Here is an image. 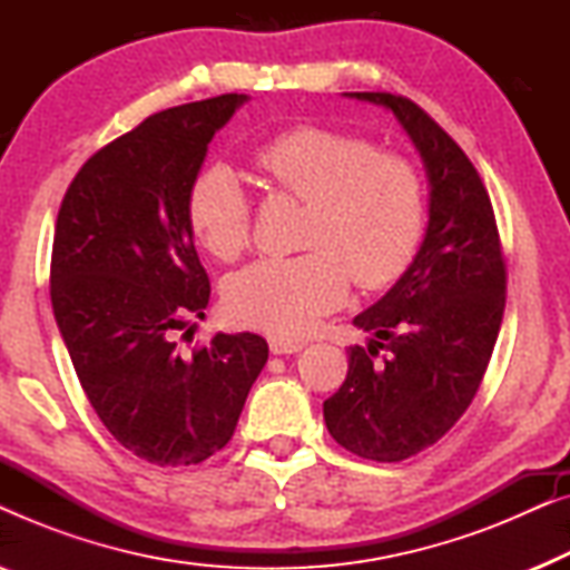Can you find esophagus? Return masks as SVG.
<instances>
[{
    "mask_svg": "<svg viewBox=\"0 0 570 570\" xmlns=\"http://www.w3.org/2000/svg\"><path fill=\"white\" fill-rule=\"evenodd\" d=\"M269 350H272V355H293V353H298V350H303V342L269 337Z\"/></svg>",
    "mask_w": 570,
    "mask_h": 570,
    "instance_id": "1",
    "label": "esophagus"
}]
</instances>
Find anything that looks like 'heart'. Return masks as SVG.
Here are the masks:
<instances>
[{
	"label": "heart",
	"instance_id": "heart-1",
	"mask_svg": "<svg viewBox=\"0 0 570 570\" xmlns=\"http://www.w3.org/2000/svg\"><path fill=\"white\" fill-rule=\"evenodd\" d=\"M254 166L285 197L306 202L301 248L262 259L225 287L233 322L275 337H301L357 287L392 285L417 252L425 223L423 178L407 158L350 131L301 124L264 139ZM194 238L220 262L252 244V199L223 163L199 168L186 189Z\"/></svg>",
	"mask_w": 570,
	"mask_h": 570
}]
</instances>
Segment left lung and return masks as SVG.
Segmentation results:
<instances>
[{
  "label": "left lung",
  "instance_id": "left-lung-1",
  "mask_svg": "<svg viewBox=\"0 0 570 570\" xmlns=\"http://www.w3.org/2000/svg\"><path fill=\"white\" fill-rule=\"evenodd\" d=\"M384 106L415 142L431 184L423 246L396 285L353 318L371 332L350 347L347 376L324 402L332 439L373 462H402L443 439L478 394L505 308V259L478 168L417 104Z\"/></svg>",
  "mask_w": 570,
  "mask_h": 570
}]
</instances>
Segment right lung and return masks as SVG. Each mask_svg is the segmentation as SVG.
<instances>
[{
  "instance_id": "1",
  "label": "right lung",
  "mask_w": 570,
  "mask_h": 570,
  "mask_svg": "<svg viewBox=\"0 0 570 570\" xmlns=\"http://www.w3.org/2000/svg\"><path fill=\"white\" fill-rule=\"evenodd\" d=\"M244 100L225 92L147 116L90 155L59 207L57 326L100 423L158 466L199 464L220 451L269 355L252 332L215 334L191 355L176 347L209 303L186 189Z\"/></svg>"
}]
</instances>
